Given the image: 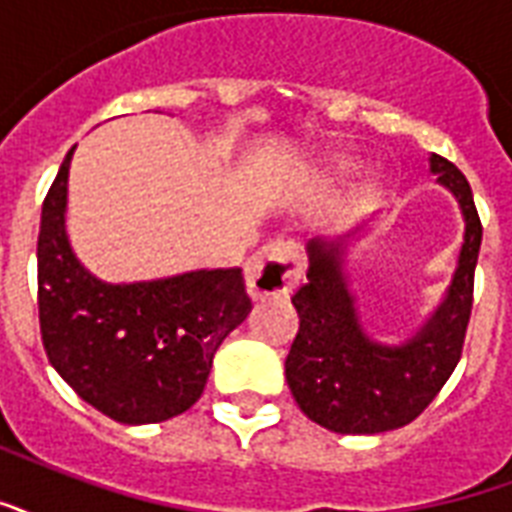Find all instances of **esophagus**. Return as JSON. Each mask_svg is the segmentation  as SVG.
Here are the masks:
<instances>
[{
	"label": "esophagus",
	"instance_id": "obj_1",
	"mask_svg": "<svg viewBox=\"0 0 512 512\" xmlns=\"http://www.w3.org/2000/svg\"><path fill=\"white\" fill-rule=\"evenodd\" d=\"M303 276V252L295 241H271L247 263V287L252 298L287 295Z\"/></svg>",
	"mask_w": 512,
	"mask_h": 512
}]
</instances>
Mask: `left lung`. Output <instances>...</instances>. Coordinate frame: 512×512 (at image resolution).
<instances>
[{"instance_id": "obj_1", "label": "left lung", "mask_w": 512, "mask_h": 512, "mask_svg": "<svg viewBox=\"0 0 512 512\" xmlns=\"http://www.w3.org/2000/svg\"><path fill=\"white\" fill-rule=\"evenodd\" d=\"M429 171L459 201L464 244L438 311L400 346L373 341L362 330L343 273V239L308 241V282L292 295L300 327L284 373L300 411L330 432L376 435L411 424L462 357L483 228L462 171L440 155H429Z\"/></svg>"}]
</instances>
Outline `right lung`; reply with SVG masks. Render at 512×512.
Here are the masks:
<instances>
[{
  "mask_svg": "<svg viewBox=\"0 0 512 512\" xmlns=\"http://www.w3.org/2000/svg\"><path fill=\"white\" fill-rule=\"evenodd\" d=\"M72 152L53 179L39 222V333L50 365L85 403L120 424H155L204 395L214 351L247 319L241 268L109 284L66 239Z\"/></svg>",
  "mask_w": 512,
  "mask_h": 512,
  "instance_id": "add662e5",
  "label": "right lung"
}]
</instances>
